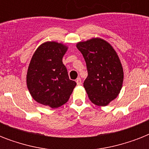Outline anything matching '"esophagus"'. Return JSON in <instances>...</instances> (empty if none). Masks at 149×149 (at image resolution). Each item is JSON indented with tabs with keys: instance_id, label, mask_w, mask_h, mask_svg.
<instances>
[{
	"instance_id": "1",
	"label": "esophagus",
	"mask_w": 149,
	"mask_h": 149,
	"mask_svg": "<svg viewBox=\"0 0 149 149\" xmlns=\"http://www.w3.org/2000/svg\"><path fill=\"white\" fill-rule=\"evenodd\" d=\"M76 82H77V85H80V84H81V79H80V78H77V80H76Z\"/></svg>"
}]
</instances>
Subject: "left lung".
Instances as JSON below:
<instances>
[{
  "instance_id": "left-lung-1",
  "label": "left lung",
  "mask_w": 149,
  "mask_h": 149,
  "mask_svg": "<svg viewBox=\"0 0 149 149\" xmlns=\"http://www.w3.org/2000/svg\"><path fill=\"white\" fill-rule=\"evenodd\" d=\"M86 64L88 76L84 86L91 101L107 106L115 99L122 87L124 72L118 54L107 42L91 38L77 44Z\"/></svg>"
}]
</instances>
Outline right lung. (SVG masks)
I'll list each match as a JSON object with an SVG mask.
<instances>
[{"label": "right lung", "instance_id": "obj_1", "mask_svg": "<svg viewBox=\"0 0 149 149\" xmlns=\"http://www.w3.org/2000/svg\"><path fill=\"white\" fill-rule=\"evenodd\" d=\"M67 49L56 42L43 43L29 63L26 78L29 92L36 101L52 108L65 104L77 85L70 79L63 63Z\"/></svg>", "mask_w": 149, "mask_h": 149}]
</instances>
